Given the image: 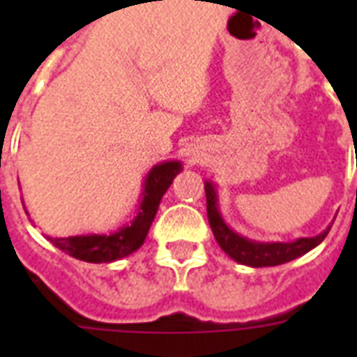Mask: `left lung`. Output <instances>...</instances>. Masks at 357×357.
I'll return each mask as SVG.
<instances>
[{"label": "left lung", "instance_id": "obj_1", "mask_svg": "<svg viewBox=\"0 0 357 357\" xmlns=\"http://www.w3.org/2000/svg\"><path fill=\"white\" fill-rule=\"evenodd\" d=\"M206 200H207V218L213 229V235L220 244V248L231 257V259L248 266H274L293 261L317 244H321L328 235L330 228L324 229L317 237H302L294 243H254L248 238L241 237L224 224L217 207V195L211 183H206Z\"/></svg>", "mask_w": 357, "mask_h": 357}]
</instances>
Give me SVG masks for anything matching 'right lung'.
<instances>
[{"label": "right lung", "mask_w": 357, "mask_h": 357, "mask_svg": "<svg viewBox=\"0 0 357 357\" xmlns=\"http://www.w3.org/2000/svg\"><path fill=\"white\" fill-rule=\"evenodd\" d=\"M181 170L178 161L162 162L151 168L144 183V198L140 202V209L137 217L129 226L122 228L113 235H75V237L53 238L47 237L57 248L68 255L86 263H109V261L122 259L126 255L133 254L144 243L148 229L155 218L157 207L162 195L172 183L176 174Z\"/></svg>", "instance_id": "obj_1"}]
</instances>
